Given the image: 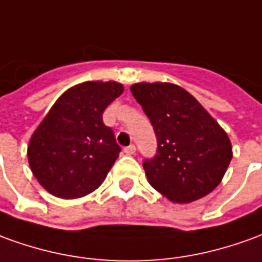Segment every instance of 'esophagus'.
Masks as SVG:
<instances>
[{"instance_id":"34e87169","label":"esophagus","mask_w":262,"mask_h":262,"mask_svg":"<svg viewBox=\"0 0 262 262\" xmlns=\"http://www.w3.org/2000/svg\"><path fill=\"white\" fill-rule=\"evenodd\" d=\"M124 152H125L127 155L135 154V145H134V144H131V145L125 147V148H124Z\"/></svg>"}]
</instances>
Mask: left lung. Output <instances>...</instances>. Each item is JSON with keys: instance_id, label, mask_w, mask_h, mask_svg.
<instances>
[{"instance_id": "8db88e82", "label": "left lung", "mask_w": 262, "mask_h": 262, "mask_svg": "<svg viewBox=\"0 0 262 262\" xmlns=\"http://www.w3.org/2000/svg\"><path fill=\"white\" fill-rule=\"evenodd\" d=\"M131 93L151 121L157 151L142 165L148 183L174 203H191L221 183L232 158L228 135L184 88L141 82Z\"/></svg>"}]
</instances>
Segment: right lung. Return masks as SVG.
Wrapping results in <instances>:
<instances>
[{
    "instance_id": "add662e5",
    "label": "right lung",
    "mask_w": 262,
    "mask_h": 262,
    "mask_svg": "<svg viewBox=\"0 0 262 262\" xmlns=\"http://www.w3.org/2000/svg\"><path fill=\"white\" fill-rule=\"evenodd\" d=\"M118 82H84L62 94L32 134L28 162L48 192L84 196L105 180L121 147L102 122L104 110L120 97Z\"/></svg>"
}]
</instances>
